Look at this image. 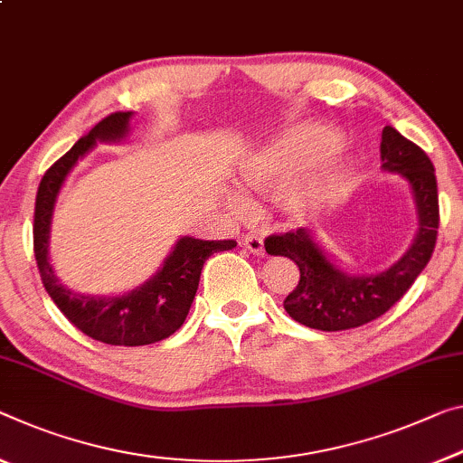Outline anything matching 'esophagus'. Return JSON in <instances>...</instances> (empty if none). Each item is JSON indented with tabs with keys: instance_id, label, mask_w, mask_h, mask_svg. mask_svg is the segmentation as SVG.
Listing matches in <instances>:
<instances>
[{
	"instance_id": "esophagus-1",
	"label": "esophagus",
	"mask_w": 463,
	"mask_h": 463,
	"mask_svg": "<svg viewBox=\"0 0 463 463\" xmlns=\"http://www.w3.org/2000/svg\"><path fill=\"white\" fill-rule=\"evenodd\" d=\"M241 246H244L246 250L252 252V254L265 252V244H262V238L256 236V233H246V236L241 238Z\"/></svg>"
}]
</instances>
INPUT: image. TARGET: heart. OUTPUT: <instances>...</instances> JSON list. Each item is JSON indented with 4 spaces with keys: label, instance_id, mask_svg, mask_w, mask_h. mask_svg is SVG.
Listing matches in <instances>:
<instances>
[{
    "label": "heart",
    "instance_id": "1",
    "mask_svg": "<svg viewBox=\"0 0 463 463\" xmlns=\"http://www.w3.org/2000/svg\"><path fill=\"white\" fill-rule=\"evenodd\" d=\"M339 148L341 134L333 128L317 122L294 124L273 145L241 163V184L262 194L289 189V213L304 217L318 207L339 203L352 190L355 161ZM227 203L236 213L248 209L246 196L240 192H230Z\"/></svg>",
    "mask_w": 463,
    "mask_h": 463
}]
</instances>
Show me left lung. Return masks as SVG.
<instances>
[{"label":"left lung","instance_id":"8db88e82","mask_svg":"<svg viewBox=\"0 0 463 463\" xmlns=\"http://www.w3.org/2000/svg\"><path fill=\"white\" fill-rule=\"evenodd\" d=\"M383 169L410 184L418 213V232L400 260L376 275H350L331 262L315 233L306 227L269 236L265 250L286 256L300 269V281L283 300V308L300 325L318 331H344L374 321L411 288L429 265L437 244L439 194L435 167L420 146L395 128H383Z\"/></svg>","mask_w":463,"mask_h":463}]
</instances>
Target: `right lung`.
Instances as JSON below:
<instances>
[{"mask_svg": "<svg viewBox=\"0 0 463 463\" xmlns=\"http://www.w3.org/2000/svg\"><path fill=\"white\" fill-rule=\"evenodd\" d=\"M132 111H116L101 119L61 159L47 169L34 203V259L47 294L63 317L84 335L109 345H148L180 329L194 300L204 260L232 250L233 240H196L184 236L151 279L122 296H82L63 288L49 262V230L55 201L72 167L97 142H119L130 130Z\"/></svg>", "mask_w": 463, "mask_h": 463, "instance_id": "1", "label": "right lung"}]
</instances>
